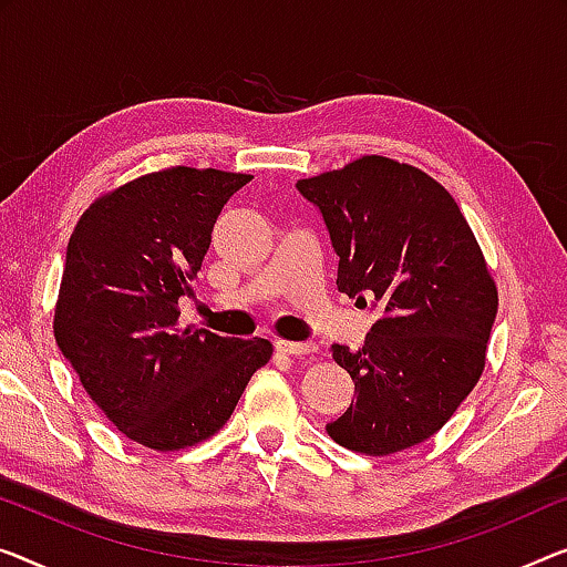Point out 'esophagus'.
Returning <instances> with one entry per match:
<instances>
[{
    "mask_svg": "<svg viewBox=\"0 0 567 567\" xmlns=\"http://www.w3.org/2000/svg\"><path fill=\"white\" fill-rule=\"evenodd\" d=\"M277 351L290 353V357H306V353H316L318 346L308 341V343H298V341H277Z\"/></svg>",
    "mask_w": 567,
    "mask_h": 567,
    "instance_id": "1",
    "label": "esophagus"
}]
</instances>
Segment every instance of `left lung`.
Instances as JSON below:
<instances>
[{"mask_svg":"<svg viewBox=\"0 0 567 567\" xmlns=\"http://www.w3.org/2000/svg\"><path fill=\"white\" fill-rule=\"evenodd\" d=\"M326 218L338 290L379 310L359 351L333 346L357 400L326 430L392 455L435 435L484 374L499 290L466 216L435 177L364 155L298 181Z\"/></svg>","mask_w":567,"mask_h":567,"instance_id":"left-lung-1","label":"left lung"}]
</instances>
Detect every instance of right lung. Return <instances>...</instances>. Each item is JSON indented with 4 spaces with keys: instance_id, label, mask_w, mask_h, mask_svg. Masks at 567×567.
Segmentation results:
<instances>
[{
    "instance_id": "add662e5",
    "label": "right lung",
    "mask_w": 567,
    "mask_h": 567,
    "mask_svg": "<svg viewBox=\"0 0 567 567\" xmlns=\"http://www.w3.org/2000/svg\"><path fill=\"white\" fill-rule=\"evenodd\" d=\"M251 175L173 165L99 196L68 241L53 333L83 390L130 441L167 453L226 425L265 338L181 328L210 231Z\"/></svg>"
}]
</instances>
